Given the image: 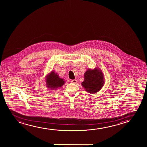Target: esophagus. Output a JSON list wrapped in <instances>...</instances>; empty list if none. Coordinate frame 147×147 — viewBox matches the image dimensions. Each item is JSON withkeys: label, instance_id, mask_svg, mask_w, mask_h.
Returning a JSON list of instances; mask_svg holds the SVG:
<instances>
[{"label": "esophagus", "instance_id": "obj_1", "mask_svg": "<svg viewBox=\"0 0 147 147\" xmlns=\"http://www.w3.org/2000/svg\"><path fill=\"white\" fill-rule=\"evenodd\" d=\"M77 80H76V79H75V80H71V82L72 83H74V84H76L77 83Z\"/></svg>", "mask_w": 147, "mask_h": 147}]
</instances>
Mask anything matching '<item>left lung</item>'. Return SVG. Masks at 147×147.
<instances>
[{"label":"left lung","mask_w":147,"mask_h":147,"mask_svg":"<svg viewBox=\"0 0 147 147\" xmlns=\"http://www.w3.org/2000/svg\"><path fill=\"white\" fill-rule=\"evenodd\" d=\"M84 80L81 84L87 92L94 94L102 88L105 84V77L102 71L96 67L88 69L85 72Z\"/></svg>","instance_id":"8db88e82"}]
</instances>
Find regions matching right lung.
Listing matches in <instances>:
<instances>
[{
	"label": "right lung",
	"mask_w": 147,
	"mask_h": 147,
	"mask_svg": "<svg viewBox=\"0 0 147 147\" xmlns=\"http://www.w3.org/2000/svg\"><path fill=\"white\" fill-rule=\"evenodd\" d=\"M45 80L46 86L51 90H57L65 84L64 80L60 78L54 71H52L47 74Z\"/></svg>",
	"instance_id": "right-lung-1"
}]
</instances>
